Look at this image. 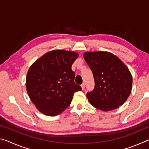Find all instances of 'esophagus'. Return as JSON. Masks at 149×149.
Instances as JSON below:
<instances>
[{"label": "esophagus", "mask_w": 149, "mask_h": 149, "mask_svg": "<svg viewBox=\"0 0 149 149\" xmlns=\"http://www.w3.org/2000/svg\"><path fill=\"white\" fill-rule=\"evenodd\" d=\"M81 88H82V89L84 90V89H85V84H82L81 85Z\"/></svg>", "instance_id": "obj_1"}]
</instances>
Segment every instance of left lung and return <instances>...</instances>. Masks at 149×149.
<instances>
[{
  "instance_id": "obj_1",
  "label": "left lung",
  "mask_w": 149,
  "mask_h": 149,
  "mask_svg": "<svg viewBox=\"0 0 149 149\" xmlns=\"http://www.w3.org/2000/svg\"><path fill=\"white\" fill-rule=\"evenodd\" d=\"M84 58L91 70L95 88L87 93L93 107L102 111L116 109L129 97L132 76L122 60L110 52H85Z\"/></svg>"
}]
</instances>
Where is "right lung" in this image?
<instances>
[{"label":"right lung","mask_w":149,"mask_h":149,"mask_svg":"<svg viewBox=\"0 0 149 149\" xmlns=\"http://www.w3.org/2000/svg\"><path fill=\"white\" fill-rule=\"evenodd\" d=\"M78 57L75 52L54 50L45 54L29 68L26 90L40 112L58 115L69 107L74 93L81 90L75 84L72 65Z\"/></svg>","instance_id":"add662e5"}]
</instances>
